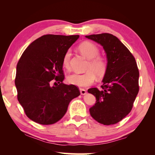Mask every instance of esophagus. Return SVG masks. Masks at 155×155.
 <instances>
[{"label": "esophagus", "mask_w": 155, "mask_h": 155, "mask_svg": "<svg viewBox=\"0 0 155 155\" xmlns=\"http://www.w3.org/2000/svg\"><path fill=\"white\" fill-rule=\"evenodd\" d=\"M80 92H81V95H84V94H85L86 93H87V91H86L85 90H84V89H80Z\"/></svg>", "instance_id": "34e87169"}]
</instances>
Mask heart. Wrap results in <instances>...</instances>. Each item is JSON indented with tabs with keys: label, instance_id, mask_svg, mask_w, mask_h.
Wrapping results in <instances>:
<instances>
[{
	"label": "heart",
	"instance_id": "b5f03b06",
	"mask_svg": "<svg viewBox=\"0 0 155 155\" xmlns=\"http://www.w3.org/2000/svg\"><path fill=\"white\" fill-rule=\"evenodd\" d=\"M80 52L89 61L86 67L87 72L83 74L73 73L68 76L67 81L71 85L78 87H87L92 85L96 79V75L101 78L105 74L107 70V64L105 59L98 56L99 49L95 44L90 41H84L78 46ZM71 57V51L68 50L63 58V65L65 68H70V60Z\"/></svg>",
	"mask_w": 155,
	"mask_h": 155
}]
</instances>
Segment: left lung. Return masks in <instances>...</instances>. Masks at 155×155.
Instances as JSON below:
<instances>
[{
    "label": "left lung",
    "mask_w": 155,
    "mask_h": 155,
    "mask_svg": "<svg viewBox=\"0 0 155 155\" xmlns=\"http://www.w3.org/2000/svg\"><path fill=\"white\" fill-rule=\"evenodd\" d=\"M103 46L106 53L107 70L102 90L89 89L96 101L90 109L91 116L104 125L119 122L132 109L139 91V70L135 59L118 38L109 33L86 35Z\"/></svg>",
    "instance_id": "obj_1"
}]
</instances>
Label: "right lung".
<instances>
[{
    "label": "right lung",
    "instance_id": "right-lung-1",
    "mask_svg": "<svg viewBox=\"0 0 155 155\" xmlns=\"http://www.w3.org/2000/svg\"><path fill=\"white\" fill-rule=\"evenodd\" d=\"M78 38V35H43L21 56L15 85L18 101L32 121L44 125L56 123L64 117L70 102L80 95L75 85L62 83L63 58ZM52 80L59 85L51 86Z\"/></svg>",
    "mask_w": 155,
    "mask_h": 155
}]
</instances>
